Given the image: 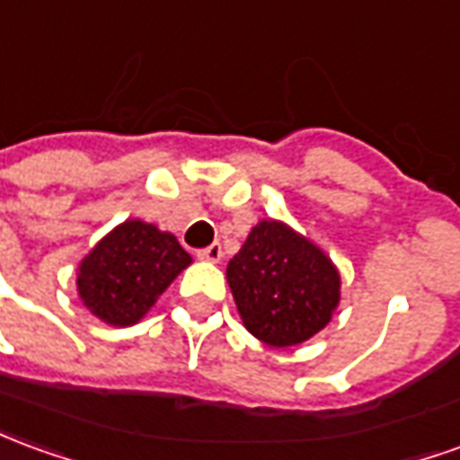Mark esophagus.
Returning <instances> with one entry per match:
<instances>
[{"mask_svg": "<svg viewBox=\"0 0 460 460\" xmlns=\"http://www.w3.org/2000/svg\"><path fill=\"white\" fill-rule=\"evenodd\" d=\"M197 256H199V259H201V261L219 263L221 256H224V252H221V243H211V246H207V249H201V252H197Z\"/></svg>", "mask_w": 460, "mask_h": 460, "instance_id": "1", "label": "esophagus"}]
</instances>
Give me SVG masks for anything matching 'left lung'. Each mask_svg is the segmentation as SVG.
I'll use <instances>...</instances> for the list:
<instances>
[{
	"label": "left lung",
	"mask_w": 460,
	"mask_h": 460,
	"mask_svg": "<svg viewBox=\"0 0 460 460\" xmlns=\"http://www.w3.org/2000/svg\"><path fill=\"white\" fill-rule=\"evenodd\" d=\"M246 331L274 349L308 341L341 301V274L319 243L279 219H261L226 266Z\"/></svg>",
	"instance_id": "left-lung-1"
}]
</instances>
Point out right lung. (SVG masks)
Wrapping results in <instances>:
<instances>
[{
    "label": "right lung",
    "instance_id": "add662e5",
    "mask_svg": "<svg viewBox=\"0 0 460 460\" xmlns=\"http://www.w3.org/2000/svg\"><path fill=\"white\" fill-rule=\"evenodd\" d=\"M191 263L172 231L127 219L94 243L76 269V294L109 326L139 323Z\"/></svg>",
    "mask_w": 460,
    "mask_h": 460
}]
</instances>
